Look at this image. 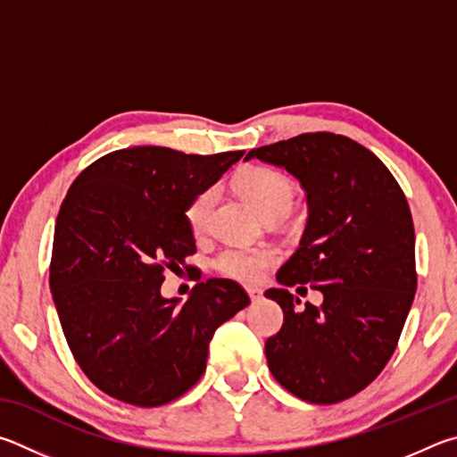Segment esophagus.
<instances>
[{"label": "esophagus", "instance_id": "obj_1", "mask_svg": "<svg viewBox=\"0 0 457 457\" xmlns=\"http://www.w3.org/2000/svg\"><path fill=\"white\" fill-rule=\"evenodd\" d=\"M246 293H249L251 301H254V303L262 299V289H261V287H246Z\"/></svg>", "mask_w": 457, "mask_h": 457}]
</instances>
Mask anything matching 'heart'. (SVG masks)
<instances>
[{"mask_svg":"<svg viewBox=\"0 0 457 457\" xmlns=\"http://www.w3.org/2000/svg\"><path fill=\"white\" fill-rule=\"evenodd\" d=\"M237 190L246 204L261 216L267 212H285L293 200V182L289 176L269 166H251L238 174ZM214 200L212 190H204L192 198L187 208V222L192 233H200L204 228L208 212ZM278 261V251L273 246H233L222 251L214 259V267L219 273L227 275L241 283H257L265 275L269 267Z\"/></svg>","mask_w":457,"mask_h":457,"instance_id":"1","label":"heart"}]
</instances>
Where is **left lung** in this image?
Listing matches in <instances>:
<instances>
[{
  "mask_svg": "<svg viewBox=\"0 0 457 457\" xmlns=\"http://www.w3.org/2000/svg\"><path fill=\"white\" fill-rule=\"evenodd\" d=\"M285 168L307 195L299 249L267 299L285 313L265 343L269 370L309 403H337L378 378L402 335L418 287L415 233L403 190L387 166L341 134L313 132L251 150L245 160ZM324 293L299 312L288 287Z\"/></svg>",
  "mask_w": 457,
  "mask_h": 457,
  "instance_id": "obj_1",
  "label": "left lung"
}]
</instances>
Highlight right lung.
Here are the masks:
<instances>
[{
  "label": "right lung",
  "instance_id": "add662e5",
  "mask_svg": "<svg viewBox=\"0 0 457 457\" xmlns=\"http://www.w3.org/2000/svg\"><path fill=\"white\" fill-rule=\"evenodd\" d=\"M243 154L124 148L70 187L55 220L50 289L71 355L110 397L156 407L187 394L206 370L214 331L251 303L230 278L196 283L184 303L160 293L164 269L196 253L192 198Z\"/></svg>",
  "mask_w": 457,
  "mask_h": 457
}]
</instances>
